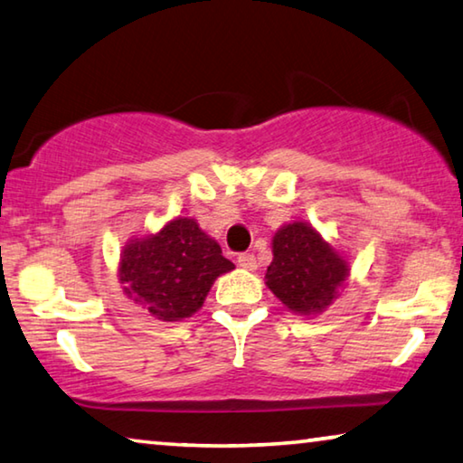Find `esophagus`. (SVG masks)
<instances>
[{
  "label": "esophagus",
  "mask_w": 463,
  "mask_h": 463,
  "mask_svg": "<svg viewBox=\"0 0 463 463\" xmlns=\"http://www.w3.org/2000/svg\"><path fill=\"white\" fill-rule=\"evenodd\" d=\"M237 261H239V266L243 268V269H249V271L258 269V260H255L253 253H241L239 258H237Z\"/></svg>",
  "instance_id": "obj_1"
}]
</instances>
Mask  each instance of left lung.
Returning a JSON list of instances; mask_svg holds the SVG:
<instances>
[{
    "label": "left lung",
    "mask_w": 463,
    "mask_h": 463,
    "mask_svg": "<svg viewBox=\"0 0 463 463\" xmlns=\"http://www.w3.org/2000/svg\"><path fill=\"white\" fill-rule=\"evenodd\" d=\"M274 260L266 271V286L297 315H319L340 297L350 276L344 253L329 245L307 222H290L271 239Z\"/></svg>",
    "instance_id": "8db88e82"
}]
</instances>
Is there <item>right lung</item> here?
Segmentation results:
<instances>
[{"label":"right lung","instance_id":"add662e5","mask_svg":"<svg viewBox=\"0 0 463 463\" xmlns=\"http://www.w3.org/2000/svg\"><path fill=\"white\" fill-rule=\"evenodd\" d=\"M234 269L194 218L177 216L154 234L131 239L119 260L123 295L154 319L181 321L202 309L218 276Z\"/></svg>","mask_w":463,"mask_h":463}]
</instances>
